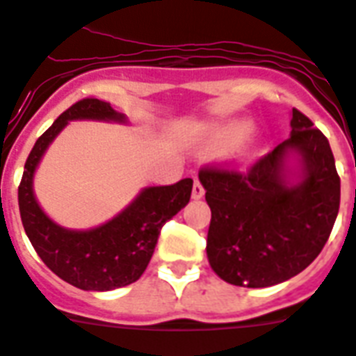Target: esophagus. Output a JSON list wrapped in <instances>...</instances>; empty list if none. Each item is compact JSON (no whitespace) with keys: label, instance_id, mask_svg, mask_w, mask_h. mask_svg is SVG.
Returning <instances> with one entry per match:
<instances>
[{"label":"esophagus","instance_id":"34e87169","mask_svg":"<svg viewBox=\"0 0 356 356\" xmlns=\"http://www.w3.org/2000/svg\"><path fill=\"white\" fill-rule=\"evenodd\" d=\"M203 195H204L203 184L199 183L197 179H195V183H193V188H192V199H201Z\"/></svg>","mask_w":356,"mask_h":356}]
</instances>
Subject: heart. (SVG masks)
Here are the masks:
<instances>
[{
	"label": "heart",
	"instance_id": "heart-1",
	"mask_svg": "<svg viewBox=\"0 0 356 356\" xmlns=\"http://www.w3.org/2000/svg\"><path fill=\"white\" fill-rule=\"evenodd\" d=\"M254 131V122L250 118H234L230 122H225L208 133L203 149L208 153H225L236 148L239 143Z\"/></svg>",
	"mask_w": 356,
	"mask_h": 356
}]
</instances>
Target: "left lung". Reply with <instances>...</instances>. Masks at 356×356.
I'll use <instances>...</instances> for the list:
<instances>
[{
  "instance_id": "1",
  "label": "left lung",
  "mask_w": 356,
  "mask_h": 356,
  "mask_svg": "<svg viewBox=\"0 0 356 356\" xmlns=\"http://www.w3.org/2000/svg\"><path fill=\"white\" fill-rule=\"evenodd\" d=\"M291 135L247 175L201 170L212 212L208 263L239 287H273L322 252L340 207V179L329 140L293 109Z\"/></svg>"
}]
</instances>
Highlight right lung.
<instances>
[{
    "label": "right lung",
    "instance_id": "add662e5",
    "mask_svg": "<svg viewBox=\"0 0 356 356\" xmlns=\"http://www.w3.org/2000/svg\"><path fill=\"white\" fill-rule=\"evenodd\" d=\"M73 120L129 124L111 104L83 98L63 111L29 153L18 203L27 238L58 278L82 291H113L137 282L148 267L163 225L190 201L193 181L172 186H146L128 207L106 223L86 230L65 228L43 212L34 193V175L54 138Z\"/></svg>",
    "mask_w": 356,
    "mask_h": 356
}]
</instances>
